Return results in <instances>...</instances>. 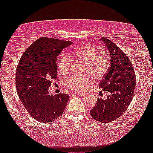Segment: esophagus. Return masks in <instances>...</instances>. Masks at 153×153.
<instances>
[{"instance_id":"obj_1","label":"esophagus","mask_w":153,"mask_h":153,"mask_svg":"<svg viewBox=\"0 0 153 153\" xmlns=\"http://www.w3.org/2000/svg\"><path fill=\"white\" fill-rule=\"evenodd\" d=\"M76 94H77V95H79V96H80V97L85 96V94H84V93H76Z\"/></svg>"}]
</instances>
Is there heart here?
<instances>
[{
    "label": "heart",
    "instance_id": "b5f03b06",
    "mask_svg": "<svg viewBox=\"0 0 153 153\" xmlns=\"http://www.w3.org/2000/svg\"><path fill=\"white\" fill-rule=\"evenodd\" d=\"M69 56L77 60H84L82 71L90 73L95 77L103 76L108 71L109 59L107 54L93 45L86 44L76 48ZM57 69L62 76H66L70 71L71 61L68 58L60 56L56 62ZM92 82L90 74L72 75L65 82V86L75 91L82 92Z\"/></svg>",
    "mask_w": 153,
    "mask_h": 153
}]
</instances>
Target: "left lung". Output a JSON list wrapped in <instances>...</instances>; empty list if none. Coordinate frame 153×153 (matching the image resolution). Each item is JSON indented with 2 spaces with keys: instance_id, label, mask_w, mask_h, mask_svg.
Returning a JSON list of instances; mask_svg holds the SVG:
<instances>
[{
  "instance_id": "left-lung-1",
  "label": "left lung",
  "mask_w": 153,
  "mask_h": 153,
  "mask_svg": "<svg viewBox=\"0 0 153 153\" xmlns=\"http://www.w3.org/2000/svg\"><path fill=\"white\" fill-rule=\"evenodd\" d=\"M109 50L110 65L99 83V88L109 93L107 99H97L90 114L94 120L107 123L117 119L129 107L135 88V72L123 51L106 38L100 39Z\"/></svg>"
}]
</instances>
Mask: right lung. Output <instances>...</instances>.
<instances>
[{
	"mask_svg": "<svg viewBox=\"0 0 153 153\" xmlns=\"http://www.w3.org/2000/svg\"><path fill=\"white\" fill-rule=\"evenodd\" d=\"M71 42L42 37L24 52L16 69L17 93L29 114L42 123H51L62 115L68 94L50 95L48 88L57 79L58 56Z\"/></svg>",
	"mask_w": 153,
	"mask_h": 153,
	"instance_id": "add662e5",
	"label": "right lung"
}]
</instances>
